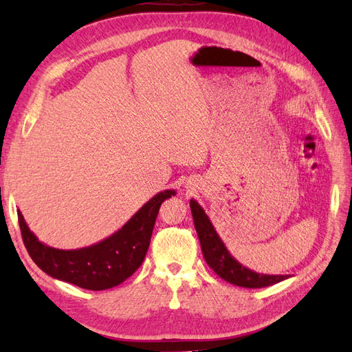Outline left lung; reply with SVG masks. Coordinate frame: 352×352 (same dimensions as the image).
Returning a JSON list of instances; mask_svg holds the SVG:
<instances>
[{
    "label": "left lung",
    "mask_w": 352,
    "mask_h": 352,
    "mask_svg": "<svg viewBox=\"0 0 352 352\" xmlns=\"http://www.w3.org/2000/svg\"><path fill=\"white\" fill-rule=\"evenodd\" d=\"M190 210L200 240L203 257L219 277L227 283L245 288L268 287L288 278V276L260 274L240 264L227 250L226 244L217 234L209 216L206 214L201 206L195 199L190 200Z\"/></svg>",
    "instance_id": "8db88e82"
}]
</instances>
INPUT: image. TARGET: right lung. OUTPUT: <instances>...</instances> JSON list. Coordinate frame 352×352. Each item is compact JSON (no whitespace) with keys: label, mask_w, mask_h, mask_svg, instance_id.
<instances>
[{"label":"right lung","mask_w":352,"mask_h":352,"mask_svg":"<svg viewBox=\"0 0 352 352\" xmlns=\"http://www.w3.org/2000/svg\"><path fill=\"white\" fill-rule=\"evenodd\" d=\"M175 195L173 189L159 192L112 236L76 250L54 249L39 241L19 210L18 223L27 252L41 270L85 290L100 292L119 285L140 267L149 249L160 204Z\"/></svg>","instance_id":"1"}]
</instances>
